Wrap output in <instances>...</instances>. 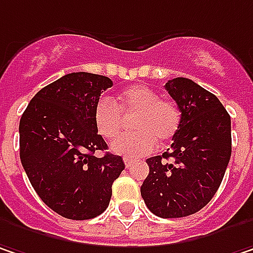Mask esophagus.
<instances>
[{"instance_id":"1","label":"esophagus","mask_w":253,"mask_h":253,"mask_svg":"<svg viewBox=\"0 0 253 253\" xmlns=\"http://www.w3.org/2000/svg\"><path fill=\"white\" fill-rule=\"evenodd\" d=\"M125 165H126V168H130V167L133 165V159H130V158H125Z\"/></svg>"}]
</instances>
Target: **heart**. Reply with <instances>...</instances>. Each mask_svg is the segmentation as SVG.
Returning <instances> with one entry per match:
<instances>
[{
	"label": "heart",
	"instance_id": "heart-1",
	"mask_svg": "<svg viewBox=\"0 0 253 253\" xmlns=\"http://www.w3.org/2000/svg\"><path fill=\"white\" fill-rule=\"evenodd\" d=\"M133 133L113 142L111 150L126 158H139L155 149L156 142L171 140L181 123V113L173 101L145 85H134L117 97V105L108 98L98 100L94 107V125L105 139H114L132 119Z\"/></svg>",
	"mask_w": 253,
	"mask_h": 253
}]
</instances>
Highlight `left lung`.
Returning a JSON list of instances; mask_svg holds the SVG:
<instances>
[{
	"instance_id": "left-lung-1",
	"label": "left lung",
	"mask_w": 253,
	"mask_h": 253,
	"mask_svg": "<svg viewBox=\"0 0 253 253\" xmlns=\"http://www.w3.org/2000/svg\"><path fill=\"white\" fill-rule=\"evenodd\" d=\"M165 89L181 123L171 149L146 161L140 194L158 217H185L207 206L221 184L232 155L230 116L214 94L188 78L168 81Z\"/></svg>"
}]
</instances>
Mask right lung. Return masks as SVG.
<instances>
[{"instance_id":"1","label":"right lung","mask_w":253,"mask_h":253,"mask_svg":"<svg viewBox=\"0 0 253 253\" xmlns=\"http://www.w3.org/2000/svg\"><path fill=\"white\" fill-rule=\"evenodd\" d=\"M113 86L103 75L72 72L42 88L20 120V159L37 195L59 216L86 220L108 207L122 156L105 152L94 107Z\"/></svg>"}]
</instances>
